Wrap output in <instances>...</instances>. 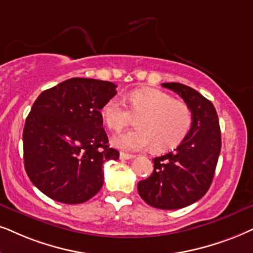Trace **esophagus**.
Instances as JSON below:
<instances>
[{
	"instance_id": "34e87169",
	"label": "esophagus",
	"mask_w": 253,
	"mask_h": 253,
	"mask_svg": "<svg viewBox=\"0 0 253 253\" xmlns=\"http://www.w3.org/2000/svg\"><path fill=\"white\" fill-rule=\"evenodd\" d=\"M135 158V155L128 154V153H120V159L121 160H130Z\"/></svg>"
}]
</instances>
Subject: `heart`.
Returning <instances> with one entry per match:
<instances>
[{
    "label": "heart",
    "mask_w": 253,
    "mask_h": 253,
    "mask_svg": "<svg viewBox=\"0 0 253 253\" xmlns=\"http://www.w3.org/2000/svg\"><path fill=\"white\" fill-rule=\"evenodd\" d=\"M128 108L120 97H112L101 107L104 123L119 130L136 118L135 128L118 133L112 145L124 150H142L152 145L156 153L175 148L188 135L193 112L184 101L156 89H137L128 95Z\"/></svg>",
    "instance_id": "heart-1"
}]
</instances>
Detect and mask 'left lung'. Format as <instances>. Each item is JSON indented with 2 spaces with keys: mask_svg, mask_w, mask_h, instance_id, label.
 I'll return each mask as SVG.
<instances>
[{
  "mask_svg": "<svg viewBox=\"0 0 253 253\" xmlns=\"http://www.w3.org/2000/svg\"><path fill=\"white\" fill-rule=\"evenodd\" d=\"M193 112L188 135L176 149L154 159V170L137 183L147 204L164 210L181 209L201 200L211 185L222 147L217 112L196 89L180 83H164Z\"/></svg>",
  "mask_w": 253,
  "mask_h": 253,
  "instance_id": "8db88e82",
  "label": "left lung"
}]
</instances>
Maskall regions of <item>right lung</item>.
<instances>
[{
    "instance_id": "right-lung-1",
    "label": "right lung",
    "mask_w": 253,
    "mask_h": 253,
    "mask_svg": "<svg viewBox=\"0 0 253 253\" xmlns=\"http://www.w3.org/2000/svg\"><path fill=\"white\" fill-rule=\"evenodd\" d=\"M116 88L111 82L71 78L38 95L23 129L24 168L47 197L78 204L101 189L104 162L119 159L107 145L100 113Z\"/></svg>"
}]
</instances>
